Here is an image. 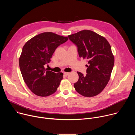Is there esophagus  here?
Here are the masks:
<instances>
[{"label": "esophagus", "mask_w": 135, "mask_h": 135, "mask_svg": "<svg viewBox=\"0 0 135 135\" xmlns=\"http://www.w3.org/2000/svg\"><path fill=\"white\" fill-rule=\"evenodd\" d=\"M64 75L65 76H67V75H69V73H68V72H64Z\"/></svg>", "instance_id": "34e87169"}]
</instances>
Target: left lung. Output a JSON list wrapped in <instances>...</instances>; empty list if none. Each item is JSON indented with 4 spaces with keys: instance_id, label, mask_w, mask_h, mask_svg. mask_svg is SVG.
<instances>
[{
    "instance_id": "left-lung-1",
    "label": "left lung",
    "mask_w": 135,
    "mask_h": 135,
    "mask_svg": "<svg viewBox=\"0 0 135 135\" xmlns=\"http://www.w3.org/2000/svg\"><path fill=\"white\" fill-rule=\"evenodd\" d=\"M68 37L78 46L79 56L88 60L87 74L77 72L79 79L74 85L76 91L86 97L98 95L108 84L114 64L109 43L103 36L89 30Z\"/></svg>"
}]
</instances>
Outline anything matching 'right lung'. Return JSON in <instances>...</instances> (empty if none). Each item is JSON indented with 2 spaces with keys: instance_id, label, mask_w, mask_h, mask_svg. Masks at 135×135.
Instances as JSON below:
<instances>
[{
  "instance_id": "add662e5",
  "label": "right lung",
  "mask_w": 135,
  "mask_h": 135,
  "mask_svg": "<svg viewBox=\"0 0 135 135\" xmlns=\"http://www.w3.org/2000/svg\"><path fill=\"white\" fill-rule=\"evenodd\" d=\"M68 40L67 37L45 32L34 36L23 46L19 66L24 82L36 95L47 97L59 87L63 73L46 70L44 65L51 61L55 49Z\"/></svg>"
}]
</instances>
